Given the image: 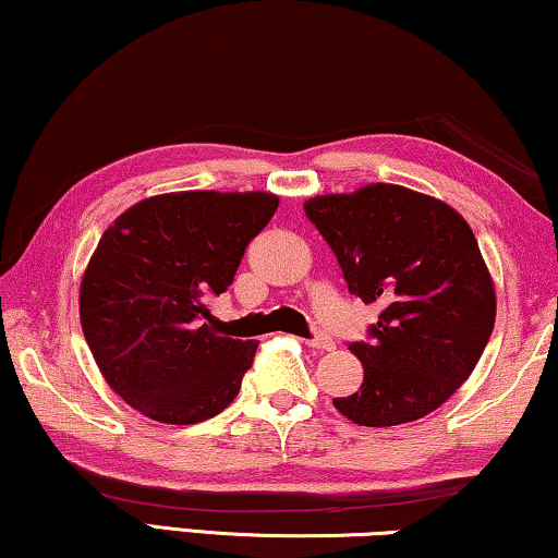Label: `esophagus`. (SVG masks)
Masks as SVG:
<instances>
[{"instance_id":"esophagus-1","label":"esophagus","mask_w":558,"mask_h":558,"mask_svg":"<svg viewBox=\"0 0 558 558\" xmlns=\"http://www.w3.org/2000/svg\"><path fill=\"white\" fill-rule=\"evenodd\" d=\"M306 344H310L312 350H319V352H332L335 350V339L329 335H322V332H317L312 339H306Z\"/></svg>"}]
</instances>
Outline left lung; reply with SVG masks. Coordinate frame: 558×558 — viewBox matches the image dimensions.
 Listing matches in <instances>:
<instances>
[{"mask_svg": "<svg viewBox=\"0 0 558 558\" xmlns=\"http://www.w3.org/2000/svg\"><path fill=\"white\" fill-rule=\"evenodd\" d=\"M352 294L383 306L373 342L350 350L365 377L335 398L367 427L438 410L478 365L496 322V287L471 226L446 201L395 183L304 201Z\"/></svg>", "mask_w": 558, "mask_h": 558, "instance_id": "left-lung-1", "label": "left lung"}]
</instances>
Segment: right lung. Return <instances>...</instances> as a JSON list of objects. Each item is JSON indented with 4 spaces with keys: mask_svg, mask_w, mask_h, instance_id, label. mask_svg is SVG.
<instances>
[{
    "mask_svg": "<svg viewBox=\"0 0 558 558\" xmlns=\"http://www.w3.org/2000/svg\"><path fill=\"white\" fill-rule=\"evenodd\" d=\"M277 206L264 191H175L105 229L80 281V325L105 383L145 417L193 425L239 395L259 342L223 337L208 299Z\"/></svg>",
    "mask_w": 558,
    "mask_h": 558,
    "instance_id": "right-lung-1",
    "label": "right lung"
}]
</instances>
